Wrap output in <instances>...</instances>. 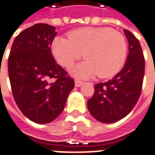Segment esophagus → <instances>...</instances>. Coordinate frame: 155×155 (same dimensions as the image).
Instances as JSON below:
<instances>
[{
	"label": "esophagus",
	"mask_w": 155,
	"mask_h": 155,
	"mask_svg": "<svg viewBox=\"0 0 155 155\" xmlns=\"http://www.w3.org/2000/svg\"><path fill=\"white\" fill-rule=\"evenodd\" d=\"M82 81H79V80H75V81H74V85H75L76 87H81V86L82 85Z\"/></svg>",
	"instance_id": "obj_1"
}]
</instances>
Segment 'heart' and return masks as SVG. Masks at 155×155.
<instances>
[{
	"label": "heart",
	"instance_id": "1",
	"mask_svg": "<svg viewBox=\"0 0 155 155\" xmlns=\"http://www.w3.org/2000/svg\"><path fill=\"white\" fill-rule=\"evenodd\" d=\"M51 51L59 64L69 68L83 56L87 60L73 69L79 77L101 78L116 74L124 64L127 45L124 37L109 27H86L69 32L68 38L56 37Z\"/></svg>",
	"mask_w": 155,
	"mask_h": 155
}]
</instances>
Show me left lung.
Listing matches in <instances>:
<instances>
[{
    "label": "left lung",
    "instance_id": "obj_1",
    "mask_svg": "<svg viewBox=\"0 0 155 155\" xmlns=\"http://www.w3.org/2000/svg\"><path fill=\"white\" fill-rule=\"evenodd\" d=\"M129 55L120 72L111 80L94 85V94L87 100L89 112L100 123L110 124L130 112L140 97L145 71L141 45L130 31L124 29Z\"/></svg>",
    "mask_w": 155,
    "mask_h": 155
}]
</instances>
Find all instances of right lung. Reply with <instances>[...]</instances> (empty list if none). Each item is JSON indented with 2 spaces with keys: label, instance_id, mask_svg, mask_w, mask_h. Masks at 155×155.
<instances>
[{
  "label": "right lung",
  "instance_id": "obj_1",
  "mask_svg": "<svg viewBox=\"0 0 155 155\" xmlns=\"http://www.w3.org/2000/svg\"><path fill=\"white\" fill-rule=\"evenodd\" d=\"M57 32L36 24L14 40L8 57V75L14 100L21 112L37 124H48L64 109L74 81L58 65L51 46ZM54 78V83L48 81Z\"/></svg>",
  "mask_w": 155,
  "mask_h": 155
}]
</instances>
